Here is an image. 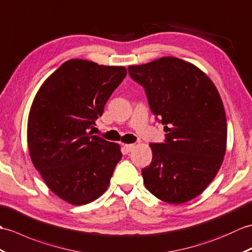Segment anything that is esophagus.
I'll return each mask as SVG.
<instances>
[{
  "mask_svg": "<svg viewBox=\"0 0 252 252\" xmlns=\"http://www.w3.org/2000/svg\"><path fill=\"white\" fill-rule=\"evenodd\" d=\"M133 148H135V145L133 144H124V149L127 151V152H131Z\"/></svg>",
  "mask_w": 252,
  "mask_h": 252,
  "instance_id": "obj_1",
  "label": "esophagus"
}]
</instances>
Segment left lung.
I'll return each mask as SVG.
<instances>
[{"label": "left lung", "instance_id": "1", "mask_svg": "<svg viewBox=\"0 0 252 252\" xmlns=\"http://www.w3.org/2000/svg\"><path fill=\"white\" fill-rule=\"evenodd\" d=\"M144 88L165 141L151 143L153 158L142 169L144 186L169 204L189 202L214 180L226 149V117L215 84L197 66L175 57L129 65Z\"/></svg>", "mask_w": 252, "mask_h": 252}]
</instances>
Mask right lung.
Wrapping results in <instances>:
<instances>
[{
	"instance_id": "obj_1",
	"label": "right lung",
	"mask_w": 252,
	"mask_h": 252,
	"mask_svg": "<svg viewBox=\"0 0 252 252\" xmlns=\"http://www.w3.org/2000/svg\"><path fill=\"white\" fill-rule=\"evenodd\" d=\"M127 74L124 66L70 59L43 83L28 119V147L52 191L72 205L94 202L108 189L120 145L89 129Z\"/></svg>"
}]
</instances>
